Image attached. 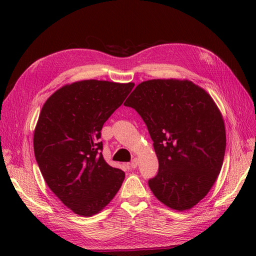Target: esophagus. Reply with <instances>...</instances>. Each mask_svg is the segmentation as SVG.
I'll list each match as a JSON object with an SVG mask.
<instances>
[{
    "instance_id": "obj_1",
    "label": "esophagus",
    "mask_w": 256,
    "mask_h": 256,
    "mask_svg": "<svg viewBox=\"0 0 256 256\" xmlns=\"http://www.w3.org/2000/svg\"><path fill=\"white\" fill-rule=\"evenodd\" d=\"M136 166H138V160L134 158V159L131 160V162H130V168H136Z\"/></svg>"
}]
</instances>
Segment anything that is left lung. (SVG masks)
Listing matches in <instances>:
<instances>
[{
	"label": "left lung",
	"mask_w": 256,
	"mask_h": 256,
	"mask_svg": "<svg viewBox=\"0 0 256 256\" xmlns=\"http://www.w3.org/2000/svg\"><path fill=\"white\" fill-rule=\"evenodd\" d=\"M124 106L144 120L159 168L148 180L154 196L175 210L206 196L218 177L226 146L222 115L212 98L188 80L138 84Z\"/></svg>",
	"instance_id": "1"
}]
</instances>
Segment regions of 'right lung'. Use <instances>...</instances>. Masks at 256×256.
Returning <instances> with one entry per match:
<instances>
[{"mask_svg":"<svg viewBox=\"0 0 256 256\" xmlns=\"http://www.w3.org/2000/svg\"><path fill=\"white\" fill-rule=\"evenodd\" d=\"M134 83L84 80L65 85L44 102L34 132L37 164L48 187L83 216L109 204L125 178L102 156L104 124Z\"/></svg>","mask_w":256,"mask_h":256,"instance_id":"add662e5","label":"right lung"}]
</instances>
